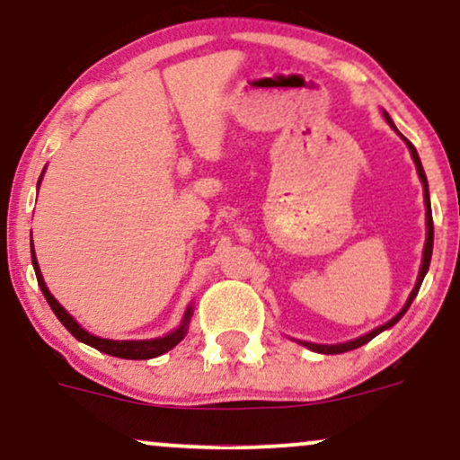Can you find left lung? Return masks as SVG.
Segmentation results:
<instances>
[{"label": "left lung", "instance_id": "left-lung-1", "mask_svg": "<svg viewBox=\"0 0 460 460\" xmlns=\"http://www.w3.org/2000/svg\"><path fill=\"white\" fill-rule=\"evenodd\" d=\"M383 114H385V120H387V123L392 125V128L395 129V125H394L392 116H389L387 112H383ZM395 131H398V129H395ZM402 138H404V136H402ZM404 142H406V146H409V151H411V157H413V162H415L417 175H420V179H421V186H424V197H426V244H424V257H421V268H420V274H417V283H415L413 292L409 294V300H406V305H404V307L400 309V314H398V315H394V318L389 320L387 324L378 326V329L369 331L367 335H361V337H357V340H350V341H346V344H331V346H329V344H311V341H300V344H303V346H307L309 350H314V352H320V355H340V352L355 350V348L363 346V344H367V341H369V340H374V337H376L378 332H383L385 329H392V326L395 324V322H398V320L402 318V315L406 314V309L411 307V303H413V298L417 296V292H420V288H421V281H424L426 272H429V266H430V257H432V237H435V231H432V212H430L429 181H426V172H424V166H421V162H420V155H417L415 146L411 145V142L406 140V138H404Z\"/></svg>", "mask_w": 460, "mask_h": 460}]
</instances>
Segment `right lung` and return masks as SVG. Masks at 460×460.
<instances>
[{"label": "right lung", "mask_w": 460, "mask_h": 460, "mask_svg": "<svg viewBox=\"0 0 460 460\" xmlns=\"http://www.w3.org/2000/svg\"><path fill=\"white\" fill-rule=\"evenodd\" d=\"M45 172V171H43ZM43 179V175H40ZM39 179V183H40ZM31 266H34V272H36V279H39V285L40 289H43V296L47 298V303H49V307L54 309V314L58 315V320L65 324V329L71 332L73 337L79 341H84V344L97 348V350L105 352V355H112V357H119V358H153V357H160L164 352H168L171 348H175L179 341L186 337L188 332V326H190V318H192V305L186 309V314H183V320L181 324L177 326L175 331L168 332V335L164 337H155V340H128V341H116V340H102V337L93 335V332H88L86 329H82V326L77 324L75 320H73V315L68 314V311L62 307L58 300L51 296V292L47 289V285L43 281V274H40V268H39V261H36V255H34V244H31Z\"/></svg>", "instance_id": "1"}]
</instances>
